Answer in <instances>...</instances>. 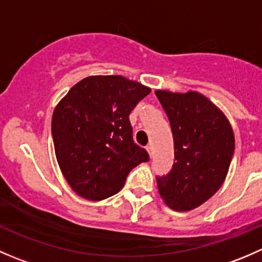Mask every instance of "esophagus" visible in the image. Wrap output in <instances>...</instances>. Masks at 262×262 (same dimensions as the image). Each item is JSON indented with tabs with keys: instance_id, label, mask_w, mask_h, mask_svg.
Segmentation results:
<instances>
[{
	"instance_id": "esophagus-1",
	"label": "esophagus",
	"mask_w": 262,
	"mask_h": 262,
	"mask_svg": "<svg viewBox=\"0 0 262 262\" xmlns=\"http://www.w3.org/2000/svg\"><path fill=\"white\" fill-rule=\"evenodd\" d=\"M146 149H147L148 155H149V157H152V155H153V149H152V146H150V144H148V146L146 147Z\"/></svg>"
}]
</instances>
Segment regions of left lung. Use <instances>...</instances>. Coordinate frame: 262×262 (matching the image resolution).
Masks as SVG:
<instances>
[{
  "label": "left lung",
  "mask_w": 262,
  "mask_h": 262,
  "mask_svg": "<svg viewBox=\"0 0 262 262\" xmlns=\"http://www.w3.org/2000/svg\"><path fill=\"white\" fill-rule=\"evenodd\" d=\"M170 120L175 160L157 179L161 199L176 212L200 207L223 185L234 152V134L224 113L198 91L156 90Z\"/></svg>",
  "instance_id": "obj_1"
}]
</instances>
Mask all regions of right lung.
Wrapping results in <instances>:
<instances>
[{
	"label": "right lung",
	"mask_w": 262,
	"mask_h": 262,
	"mask_svg": "<svg viewBox=\"0 0 262 262\" xmlns=\"http://www.w3.org/2000/svg\"><path fill=\"white\" fill-rule=\"evenodd\" d=\"M149 92L123 76H89L57 104L52 116L55 157L81 198L112 196L132 168L148 161L147 150L133 142L129 114Z\"/></svg>",
	"instance_id": "obj_1"
}]
</instances>
